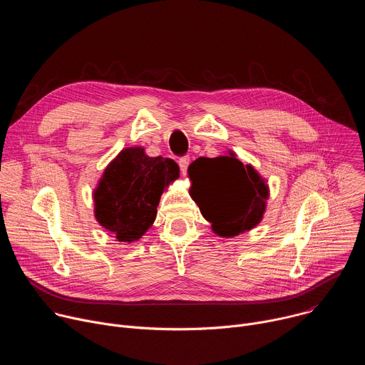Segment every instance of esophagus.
<instances>
[{"mask_svg": "<svg viewBox=\"0 0 365 365\" xmlns=\"http://www.w3.org/2000/svg\"><path fill=\"white\" fill-rule=\"evenodd\" d=\"M189 162H190V159L187 158V155H183V158H180V159H179V168H180L182 175H186V170H187Z\"/></svg>", "mask_w": 365, "mask_h": 365, "instance_id": "esophagus-1", "label": "esophagus"}]
</instances>
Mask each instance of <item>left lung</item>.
Masks as SVG:
<instances>
[{"mask_svg": "<svg viewBox=\"0 0 365 365\" xmlns=\"http://www.w3.org/2000/svg\"><path fill=\"white\" fill-rule=\"evenodd\" d=\"M189 193L212 231L225 238L237 237L263 220L269 186L251 165H242L237 154L196 159L187 169Z\"/></svg>", "mask_w": 365, "mask_h": 365, "instance_id": "1", "label": "left lung"}]
</instances>
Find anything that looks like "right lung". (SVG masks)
<instances>
[{
    "mask_svg": "<svg viewBox=\"0 0 365 365\" xmlns=\"http://www.w3.org/2000/svg\"><path fill=\"white\" fill-rule=\"evenodd\" d=\"M178 178L172 159L148 158L143 147L121 150L93 190L96 221L120 242L140 240L155 220L163 190Z\"/></svg>",
    "mask_w": 365,
    "mask_h": 365,
    "instance_id": "1",
    "label": "right lung"
}]
</instances>
